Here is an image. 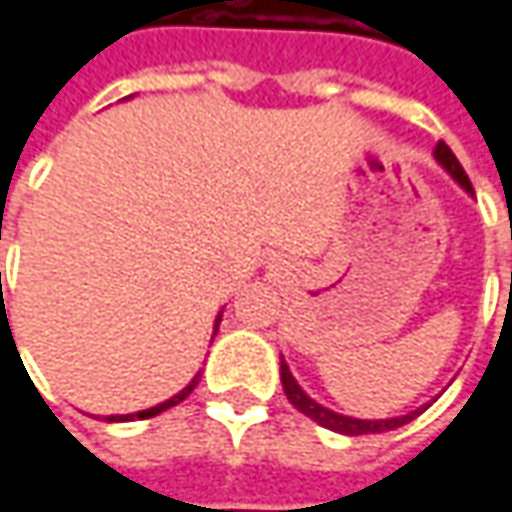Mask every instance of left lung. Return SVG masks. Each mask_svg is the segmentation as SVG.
Here are the masks:
<instances>
[{"label":"left lung","mask_w":512,"mask_h":512,"mask_svg":"<svg viewBox=\"0 0 512 512\" xmlns=\"http://www.w3.org/2000/svg\"><path fill=\"white\" fill-rule=\"evenodd\" d=\"M435 158H438V164L447 169L449 175L464 187V190L473 195V184H470V178H467V172L464 167L458 164V158L452 155V149H449L447 143L438 141L435 146ZM282 389H285V395L291 400V406L299 409L302 415H308L311 421H317L325 429H334V432H343V435H369V432H389V429H397V426H403V423H409L412 418H418L423 409H415V412H409V415H403V418H389V421H360V418H345V415H337V412H331V409H325L320 406L317 400H311V397L305 395L302 389H299V383L294 380V374L288 371L285 366V360H282Z\"/></svg>","instance_id":"obj_1"}]
</instances>
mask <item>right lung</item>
<instances>
[{"mask_svg":"<svg viewBox=\"0 0 512 512\" xmlns=\"http://www.w3.org/2000/svg\"><path fill=\"white\" fill-rule=\"evenodd\" d=\"M218 322H221V314H218V320H216V331H218ZM198 380H201V374H195L190 380V386L187 389H181L178 395L175 397H169V400H164V403H158V406H152V409H146V412H138V415H112L109 421H132V418H152V415H158V412H164V409H169V406H178L184 397L190 395L192 389L198 386Z\"/></svg>","mask_w":512,"mask_h":512,"instance_id":"add662e5","label":"right lung"}]
</instances>
